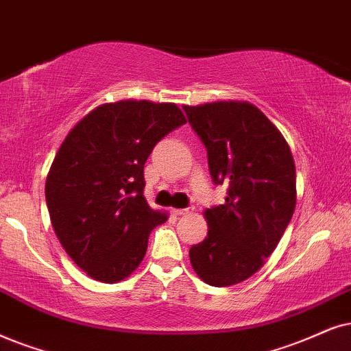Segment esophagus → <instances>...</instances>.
Here are the masks:
<instances>
[{"instance_id": "esophagus-1", "label": "esophagus", "mask_w": 351, "mask_h": 351, "mask_svg": "<svg viewBox=\"0 0 351 351\" xmlns=\"http://www.w3.org/2000/svg\"><path fill=\"white\" fill-rule=\"evenodd\" d=\"M171 212L176 217H181V215H188L191 212V208H171Z\"/></svg>"}]
</instances>
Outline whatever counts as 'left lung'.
I'll return each mask as SVG.
<instances>
[{
  "mask_svg": "<svg viewBox=\"0 0 351 351\" xmlns=\"http://www.w3.org/2000/svg\"><path fill=\"white\" fill-rule=\"evenodd\" d=\"M207 149L215 184L228 183L225 204L206 208L207 237L189 250L199 278L228 287L265 264L296 206V168L277 126L250 101L183 105Z\"/></svg>",
  "mask_w": 351,
  "mask_h": 351,
  "instance_id": "left-lung-1",
  "label": "left lung"
}]
</instances>
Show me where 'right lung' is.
I'll list each match as a JSON object with an SVG mask.
<instances>
[{"mask_svg":"<svg viewBox=\"0 0 351 351\" xmlns=\"http://www.w3.org/2000/svg\"><path fill=\"white\" fill-rule=\"evenodd\" d=\"M184 123L176 104L119 100L95 106L61 143L45 183L48 212L61 246L94 280L130 277L150 232L168 220L145 201L144 163Z\"/></svg>","mask_w":351,"mask_h":351,"instance_id":"right-lung-1","label":"right lung"}]
</instances>
